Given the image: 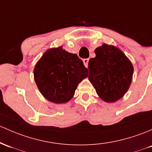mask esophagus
Here are the masks:
<instances>
[{"mask_svg":"<svg viewBox=\"0 0 152 152\" xmlns=\"http://www.w3.org/2000/svg\"><path fill=\"white\" fill-rule=\"evenodd\" d=\"M89 58H85V59L83 60V62H84V66H86V68L88 67V63H89Z\"/></svg>","mask_w":152,"mask_h":152,"instance_id":"1","label":"esophagus"}]
</instances>
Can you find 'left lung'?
I'll return each instance as SVG.
<instances>
[{
	"label": "left lung",
	"instance_id": "left-lung-1",
	"mask_svg": "<svg viewBox=\"0 0 152 152\" xmlns=\"http://www.w3.org/2000/svg\"><path fill=\"white\" fill-rule=\"evenodd\" d=\"M96 57L89 61V79L98 96L114 102L128 91L133 73L131 61L122 51L104 44L95 50Z\"/></svg>",
	"mask_w": 152,
	"mask_h": 152
}]
</instances>
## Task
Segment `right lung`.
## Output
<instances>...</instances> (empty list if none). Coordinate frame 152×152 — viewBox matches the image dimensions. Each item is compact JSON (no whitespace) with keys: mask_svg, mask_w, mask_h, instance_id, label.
Wrapping results in <instances>:
<instances>
[{"mask_svg":"<svg viewBox=\"0 0 152 152\" xmlns=\"http://www.w3.org/2000/svg\"><path fill=\"white\" fill-rule=\"evenodd\" d=\"M88 69L76 54L62 47L48 50L36 64L34 80L42 94L52 102L71 100L78 84L87 77Z\"/></svg>","mask_w":152,"mask_h":152,"instance_id":"obj_1","label":"right lung"}]
</instances>
